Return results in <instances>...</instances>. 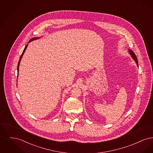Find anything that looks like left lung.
Masks as SVG:
<instances>
[{"label": "left lung", "instance_id": "8db88e82", "mask_svg": "<svg viewBox=\"0 0 153 153\" xmlns=\"http://www.w3.org/2000/svg\"><path fill=\"white\" fill-rule=\"evenodd\" d=\"M129 52H130V54H131L132 57L134 58V60L135 61V62H136V63H137V65L138 66V59H137V56H136L135 54L133 51H132L131 50H130V49H129Z\"/></svg>", "mask_w": 153, "mask_h": 153}]
</instances>
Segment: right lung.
<instances>
[{"label":"right lung","mask_w":153,"mask_h":153,"mask_svg":"<svg viewBox=\"0 0 153 153\" xmlns=\"http://www.w3.org/2000/svg\"><path fill=\"white\" fill-rule=\"evenodd\" d=\"M36 38H32V39H31L30 40L29 42H31V41H33V40H34V39H36ZM27 45H26V46H25V49H24V50H23V51L22 52V54H21V57H20V58H19V62H18V71H19V64H20V62H21V58L22 57V56H23V54H24V53H25V51H26V48L27 47Z\"/></svg>","instance_id":"obj_1"}]
</instances>
